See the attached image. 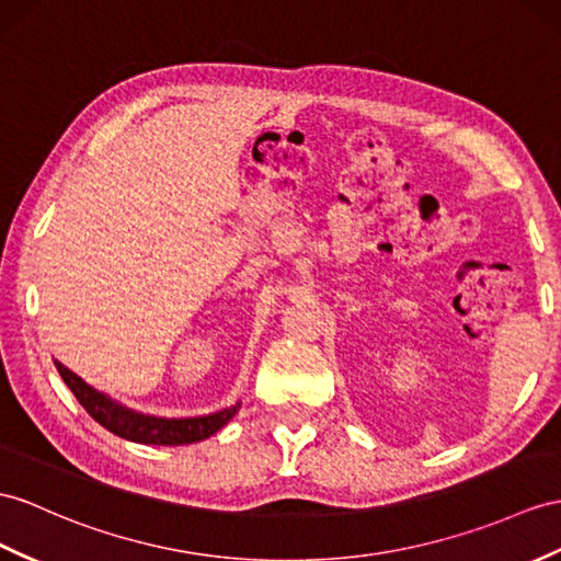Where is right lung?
Segmentation results:
<instances>
[{
  "mask_svg": "<svg viewBox=\"0 0 561 561\" xmlns=\"http://www.w3.org/2000/svg\"><path fill=\"white\" fill-rule=\"evenodd\" d=\"M59 368L64 383L71 388L76 400L85 407V412L112 431L118 438H126L142 445H190L209 438L216 431H221L226 423L238 414L240 402L221 409V412L197 419H157L135 414L130 409L112 402L106 394L90 388L83 378L76 376L71 368H66L61 362H54Z\"/></svg>",
  "mask_w": 561,
  "mask_h": 561,
  "instance_id": "1",
  "label": "right lung"
}]
</instances>
